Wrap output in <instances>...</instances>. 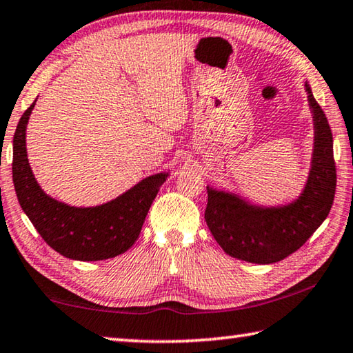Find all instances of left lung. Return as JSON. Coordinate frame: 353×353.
Here are the masks:
<instances>
[{"label":"left lung","mask_w":353,"mask_h":353,"mask_svg":"<svg viewBox=\"0 0 353 353\" xmlns=\"http://www.w3.org/2000/svg\"><path fill=\"white\" fill-rule=\"evenodd\" d=\"M312 114V154L303 188L289 203L257 204L236 192L207 185L205 223L225 253L253 264H273L292 254L325 221L336 190L333 135L305 81Z\"/></svg>","instance_id":"1"}]
</instances>
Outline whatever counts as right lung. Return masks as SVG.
Here are the masks:
<instances>
[{"label": "right lung", "instance_id": "obj_1", "mask_svg": "<svg viewBox=\"0 0 353 353\" xmlns=\"http://www.w3.org/2000/svg\"><path fill=\"white\" fill-rule=\"evenodd\" d=\"M36 102L20 117L14 135L12 179L20 207L50 247L69 259L103 261L125 253L137 242L170 171L144 177L99 205H70L50 196L39 185L26 152V127Z\"/></svg>", "mask_w": 353, "mask_h": 353}]
</instances>
